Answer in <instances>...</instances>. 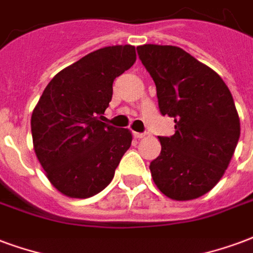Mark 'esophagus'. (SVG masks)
I'll use <instances>...</instances> for the list:
<instances>
[{"label": "esophagus", "instance_id": "34e87169", "mask_svg": "<svg viewBox=\"0 0 253 253\" xmlns=\"http://www.w3.org/2000/svg\"><path fill=\"white\" fill-rule=\"evenodd\" d=\"M132 135H134V138H135V139H142V138L145 136V134H143V132H134Z\"/></svg>", "mask_w": 253, "mask_h": 253}]
</instances>
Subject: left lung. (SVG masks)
I'll return each instance as SVG.
<instances>
[{
    "label": "left lung",
    "instance_id": "left-lung-1",
    "mask_svg": "<svg viewBox=\"0 0 253 253\" xmlns=\"http://www.w3.org/2000/svg\"><path fill=\"white\" fill-rule=\"evenodd\" d=\"M157 87L162 115L175 132L160 136L161 154L151 177L166 197L194 200L212 190L225 173L240 138V119L229 88L208 65L173 45L136 48Z\"/></svg>",
    "mask_w": 253,
    "mask_h": 253
}]
</instances>
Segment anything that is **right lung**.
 Returning <instances> with one entry per match:
<instances>
[{"mask_svg": "<svg viewBox=\"0 0 253 253\" xmlns=\"http://www.w3.org/2000/svg\"><path fill=\"white\" fill-rule=\"evenodd\" d=\"M135 60L132 45L93 50L55 75L32 112L37 160L50 184L67 197L88 198L102 192L131 146L128 128L102 121L114 80Z\"/></svg>", "mask_w": 253, "mask_h": 253, "instance_id": "obj_1", "label": "right lung"}]
</instances>
